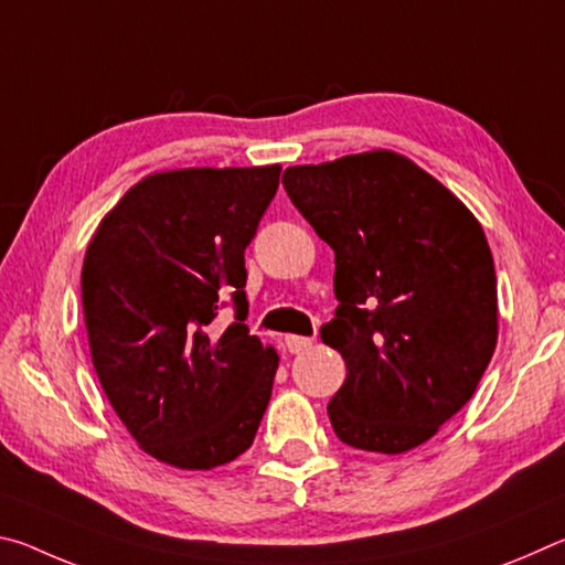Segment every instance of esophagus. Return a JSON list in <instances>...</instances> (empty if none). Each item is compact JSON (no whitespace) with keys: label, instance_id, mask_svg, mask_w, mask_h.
Segmentation results:
<instances>
[{"label":"esophagus","instance_id":"esophagus-1","mask_svg":"<svg viewBox=\"0 0 565 565\" xmlns=\"http://www.w3.org/2000/svg\"><path fill=\"white\" fill-rule=\"evenodd\" d=\"M284 347L289 349L291 353H301V351L313 347V339L311 337H296V333H286Z\"/></svg>","mask_w":565,"mask_h":565}]
</instances>
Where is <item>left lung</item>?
Instances as JSON below:
<instances>
[{
	"label": "left lung",
	"instance_id": "obj_1",
	"mask_svg": "<svg viewBox=\"0 0 565 565\" xmlns=\"http://www.w3.org/2000/svg\"><path fill=\"white\" fill-rule=\"evenodd\" d=\"M284 189L333 254L339 309L321 341L347 361L329 401L343 444L406 454L466 406L499 341L489 242L408 157L371 149L289 167Z\"/></svg>",
	"mask_w": 565,
	"mask_h": 565
}]
</instances>
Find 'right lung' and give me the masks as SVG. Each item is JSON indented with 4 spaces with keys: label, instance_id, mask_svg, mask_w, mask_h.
Instances as JSON below:
<instances>
[{
    "label": "right lung",
    "instance_id": "right-lung-1",
    "mask_svg": "<svg viewBox=\"0 0 565 565\" xmlns=\"http://www.w3.org/2000/svg\"><path fill=\"white\" fill-rule=\"evenodd\" d=\"M279 164L167 169L137 181L89 238L82 306L92 363L134 441L181 471L242 456L279 353L246 329L244 248ZM226 295L237 321L213 323Z\"/></svg>",
    "mask_w": 565,
    "mask_h": 565
}]
</instances>
